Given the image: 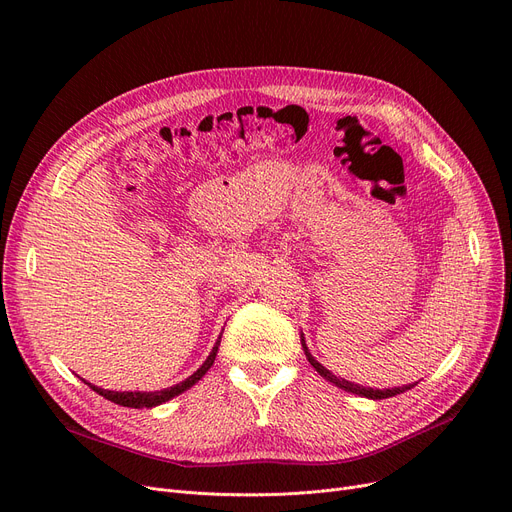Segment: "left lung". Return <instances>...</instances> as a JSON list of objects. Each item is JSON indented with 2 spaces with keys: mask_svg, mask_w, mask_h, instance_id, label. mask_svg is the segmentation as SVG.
<instances>
[{
  "mask_svg": "<svg viewBox=\"0 0 512 512\" xmlns=\"http://www.w3.org/2000/svg\"><path fill=\"white\" fill-rule=\"evenodd\" d=\"M301 344H303V351H305V355H307V361L313 365V369L321 375V378L330 380L332 384H336L338 388H342V390H346V392H353V394H359V396H365V398H373V400H382V398H390V396L402 394V392L411 390L413 386H417V384H411V386L392 388V390H373V388H365V386H359V384H353V382H346V380H342V378H336V375H334L332 371H328L324 365L317 363V361L311 357L309 348H307V344H305V340H303V338H301Z\"/></svg>",
  "mask_w": 512,
  "mask_h": 512,
  "instance_id": "obj_1",
  "label": "left lung"
}]
</instances>
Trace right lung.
<instances>
[{
	"label": "right lung",
	"mask_w": 512,
	"mask_h": 512,
	"mask_svg": "<svg viewBox=\"0 0 512 512\" xmlns=\"http://www.w3.org/2000/svg\"><path fill=\"white\" fill-rule=\"evenodd\" d=\"M220 338H222V336H220ZM220 338H218V342H215L213 351H211V355L207 357V361L191 375V378H186L184 382H180V384H176V386H172V388L159 390V392H112V390H103V388L91 386L89 382H85V384H89L91 390H95L97 394H101V396L107 398V400L116 402V405H120V407H130V409H151V407H157V405H161V402H166V400H170V398L182 394L184 390H188L191 386H195V384L203 378V375L209 371V367L213 365L215 355H218Z\"/></svg>",
	"instance_id": "1"
}]
</instances>
